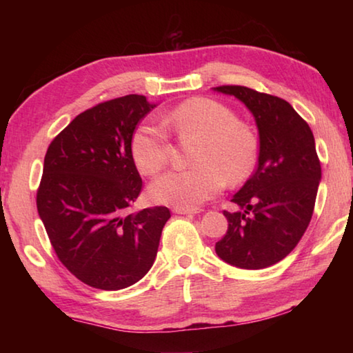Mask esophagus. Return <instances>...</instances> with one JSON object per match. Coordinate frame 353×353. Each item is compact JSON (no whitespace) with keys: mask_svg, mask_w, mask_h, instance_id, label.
<instances>
[{"mask_svg":"<svg viewBox=\"0 0 353 353\" xmlns=\"http://www.w3.org/2000/svg\"><path fill=\"white\" fill-rule=\"evenodd\" d=\"M177 214H196V213H201L199 208H174L172 210Z\"/></svg>","mask_w":353,"mask_h":353,"instance_id":"obj_1","label":"esophagus"}]
</instances>
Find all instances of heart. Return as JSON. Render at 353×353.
Wrapping results in <instances>:
<instances>
[{"mask_svg":"<svg viewBox=\"0 0 353 353\" xmlns=\"http://www.w3.org/2000/svg\"><path fill=\"white\" fill-rule=\"evenodd\" d=\"M159 123L179 139L198 137L193 168L170 171L155 179L149 198L162 205L196 208L218 194L227 179L238 183L259 162V139L229 107L208 98H191L162 113ZM168 137L152 124H140L130 139V155L140 172L154 176L168 162Z\"/></svg>","mask_w":353,"mask_h":353,"instance_id":"heart-1","label":"heart"}]
</instances>
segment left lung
<instances>
[{
	"label": "left lung",
	"mask_w": 353,
	"mask_h": 353,
	"mask_svg": "<svg viewBox=\"0 0 353 353\" xmlns=\"http://www.w3.org/2000/svg\"><path fill=\"white\" fill-rule=\"evenodd\" d=\"M248 107L259 129V165L224 212L229 229L214 250L241 270L283 260L305 234L321 181V163L308 124L285 99L241 85L214 87Z\"/></svg>",
	"instance_id": "obj_1"
}]
</instances>
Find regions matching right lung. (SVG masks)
Listing matches in <instances>:
<instances>
[{
	"instance_id": "obj_1",
	"label": "right lung",
	"mask_w": 353,
	"mask_h": 353,
	"mask_svg": "<svg viewBox=\"0 0 353 353\" xmlns=\"http://www.w3.org/2000/svg\"><path fill=\"white\" fill-rule=\"evenodd\" d=\"M157 104L128 94L77 115L48 148L37 210L59 260L81 282L117 291L151 270L166 207L129 212L141 177L130 139Z\"/></svg>"
}]
</instances>
